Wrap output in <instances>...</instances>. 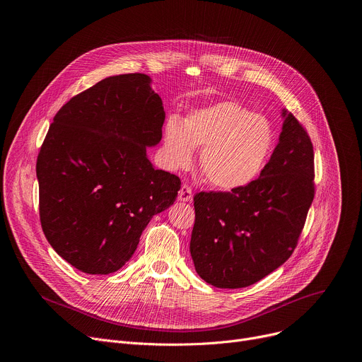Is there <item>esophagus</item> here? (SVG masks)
I'll return each mask as SVG.
<instances>
[{
    "label": "esophagus",
    "mask_w": 362,
    "mask_h": 362,
    "mask_svg": "<svg viewBox=\"0 0 362 362\" xmlns=\"http://www.w3.org/2000/svg\"><path fill=\"white\" fill-rule=\"evenodd\" d=\"M177 199H179L180 202H192V199H193V193H192L190 186L183 185V186L180 187V190H179Z\"/></svg>",
    "instance_id": "1"
}]
</instances>
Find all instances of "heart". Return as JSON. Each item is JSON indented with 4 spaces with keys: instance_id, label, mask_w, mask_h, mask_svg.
<instances>
[{
    "instance_id": "heart-1",
    "label": "heart",
    "mask_w": 362,
    "mask_h": 362,
    "mask_svg": "<svg viewBox=\"0 0 362 362\" xmlns=\"http://www.w3.org/2000/svg\"><path fill=\"white\" fill-rule=\"evenodd\" d=\"M275 133L269 120L233 101L197 109L182 126L169 120L163 148L172 168H185L200 151V172L212 186L233 190L249 185L269 158Z\"/></svg>"
}]
</instances>
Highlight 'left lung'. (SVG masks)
I'll return each instance as SVG.
<instances>
[{
  "label": "left lung",
  "instance_id": "8db88e82",
  "mask_svg": "<svg viewBox=\"0 0 362 362\" xmlns=\"http://www.w3.org/2000/svg\"><path fill=\"white\" fill-rule=\"evenodd\" d=\"M279 141L259 177L230 192L193 197L190 255L197 275L216 288H245L289 259L315 194L314 147L286 110Z\"/></svg>",
  "mask_w": 362,
  "mask_h": 362
}]
</instances>
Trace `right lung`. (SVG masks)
<instances>
[{
    "label": "right lung",
    "instance_id": "1",
    "mask_svg": "<svg viewBox=\"0 0 362 362\" xmlns=\"http://www.w3.org/2000/svg\"><path fill=\"white\" fill-rule=\"evenodd\" d=\"M141 73L112 76L57 112L37 158L40 221L53 249L84 274L107 275L133 256L180 179L154 169L163 103Z\"/></svg>",
    "mask_w": 362,
    "mask_h": 362
}]
</instances>
